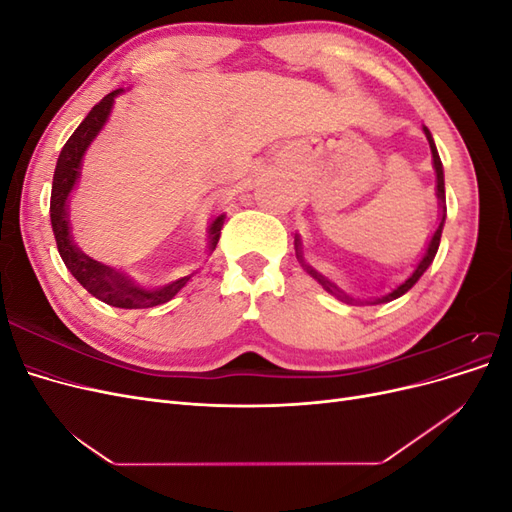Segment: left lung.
<instances>
[{
	"mask_svg": "<svg viewBox=\"0 0 512 512\" xmlns=\"http://www.w3.org/2000/svg\"><path fill=\"white\" fill-rule=\"evenodd\" d=\"M423 132H425V136H427V143H429V149H431V160H433V170H436V196H438V207H440V218H438V226H436V230H433V235L429 237V241H427V247H425V252H423V256H421V260L416 262L414 265V269H412V273L406 277V280H401L397 286H393V288H389V292H384V294H380V297H374V299H354L352 294H346L342 288H339L337 284H333L329 277H324L322 273H318L316 269H312L305 262V258H303V250H301V239H299V235L294 237V252H297V258H299V262L303 265V269L314 277V280L327 290L329 294H333V297H337L339 301H344V303H348V305H380V303H389V301H395V299H399L401 294H406L418 280H421V275L429 269V265L433 262V258H436V254H438V247H440V239H442V228H444V220H446V194H444V168H442V160H440V156H438V149H436V143H433V136H431V132L427 130V126H423Z\"/></svg>",
	"mask_w": 512,
	"mask_h": 512,
	"instance_id": "1",
	"label": "left lung"
}]
</instances>
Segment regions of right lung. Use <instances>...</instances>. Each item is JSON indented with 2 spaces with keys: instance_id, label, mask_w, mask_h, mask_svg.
Instances as JSON below:
<instances>
[{
  "instance_id": "1",
  "label": "right lung",
  "mask_w": 512,
  "mask_h": 512,
  "mask_svg": "<svg viewBox=\"0 0 512 512\" xmlns=\"http://www.w3.org/2000/svg\"><path fill=\"white\" fill-rule=\"evenodd\" d=\"M123 94V89H115L111 94L104 96L94 108H91L89 115L81 121V126L74 130V134L68 138V143L61 149L55 175H53V190H51V226L53 235L57 241V250L68 271L74 275V280L79 282L89 294H94L106 305L121 307V309H145V307H156L166 301H170L175 294L188 284L194 273L183 275L175 282H168L164 286H141L136 284L132 277L115 269L111 265H104L91 256H87L79 245L74 243L72 237V224H70V194L74 192L76 183L81 179V168L83 158L94 143V138L102 132L106 126L108 117L113 113L115 98ZM226 215L220 213L218 218H213L207 228V256L213 254L215 245L220 241V230L224 226Z\"/></svg>"
}]
</instances>
